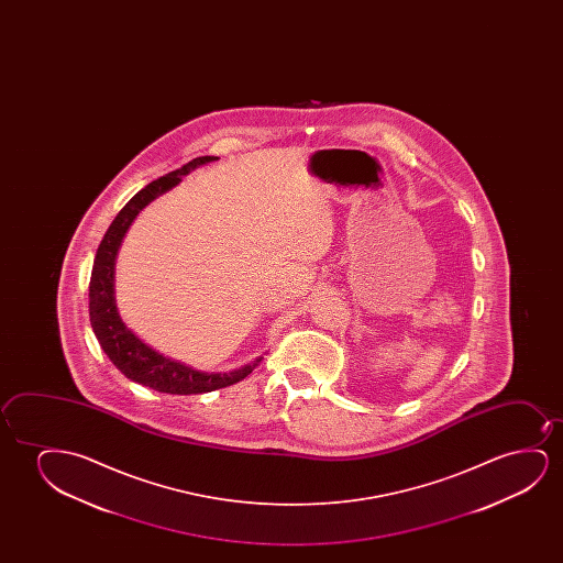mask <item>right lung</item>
<instances>
[{
  "label": "right lung",
  "instance_id": "add662e5",
  "mask_svg": "<svg viewBox=\"0 0 563 563\" xmlns=\"http://www.w3.org/2000/svg\"><path fill=\"white\" fill-rule=\"evenodd\" d=\"M216 155H201L192 162L186 163L180 169L170 170L169 175L157 178L142 188L131 201L117 213L113 223L109 224L108 232L103 234L100 247L93 260L92 277H90V323L96 339L113 362L117 369L123 373L124 377L131 378L142 386H150L157 393L167 394H203L234 385L242 378L247 377L252 371L260 365L263 357H257L254 363L244 365L240 369L229 373H203L194 369L186 363L170 360L165 355L155 352L154 347L147 346L146 342L134 334L123 323V319L117 311L115 303V260L117 252L121 247L124 234L129 231L132 221L136 219L140 211L146 208L150 201L157 196L177 186L185 175L190 170L198 169L206 163L217 162Z\"/></svg>",
  "mask_w": 563,
  "mask_h": 563
}]
</instances>
